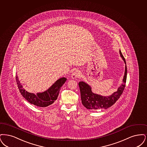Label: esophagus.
I'll return each mask as SVG.
<instances>
[{"instance_id": "esophagus-1", "label": "esophagus", "mask_w": 147, "mask_h": 147, "mask_svg": "<svg viewBox=\"0 0 147 147\" xmlns=\"http://www.w3.org/2000/svg\"><path fill=\"white\" fill-rule=\"evenodd\" d=\"M81 73L79 70H75L71 74V78L72 79H75L77 77L80 76Z\"/></svg>"}]
</instances>
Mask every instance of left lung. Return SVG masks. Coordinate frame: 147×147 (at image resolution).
Segmentation results:
<instances>
[{
    "label": "left lung",
    "instance_id": "obj_1",
    "mask_svg": "<svg viewBox=\"0 0 147 147\" xmlns=\"http://www.w3.org/2000/svg\"><path fill=\"white\" fill-rule=\"evenodd\" d=\"M120 54L121 57L125 64V70L121 86L117 88V91L114 92L111 95L109 96H102L94 93L92 91L91 87L88 84L83 81L78 83L81 92V98L83 106L87 109H107L111 107L118 100L125 89V84L127 78V66L125 58L123 57L121 51L120 50Z\"/></svg>",
    "mask_w": 147,
    "mask_h": 147
}]
</instances>
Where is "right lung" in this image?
I'll use <instances>...</instances> for the list:
<instances>
[{"label": "right lung", "instance_id": "right-lung-1", "mask_svg": "<svg viewBox=\"0 0 147 147\" xmlns=\"http://www.w3.org/2000/svg\"><path fill=\"white\" fill-rule=\"evenodd\" d=\"M16 80L20 93L27 101L36 106L45 108L51 105L57 99L60 88L66 82L67 78L65 77L60 78L48 90L43 92L37 93L36 94L27 92L23 87L17 75Z\"/></svg>", "mask_w": 147, "mask_h": 147}]
</instances>
